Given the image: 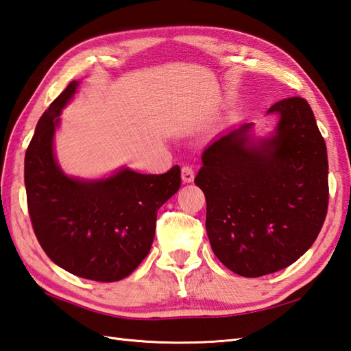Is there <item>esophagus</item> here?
Instances as JSON below:
<instances>
[{"label": "esophagus", "instance_id": "34e87169", "mask_svg": "<svg viewBox=\"0 0 351 351\" xmlns=\"http://www.w3.org/2000/svg\"><path fill=\"white\" fill-rule=\"evenodd\" d=\"M193 178H195V171H193V168H192L191 165H184V167L182 168V180H183L184 183H192Z\"/></svg>", "mask_w": 351, "mask_h": 351}]
</instances>
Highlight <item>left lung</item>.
<instances>
[{"label": "left lung", "mask_w": 351, "mask_h": 351, "mask_svg": "<svg viewBox=\"0 0 351 351\" xmlns=\"http://www.w3.org/2000/svg\"><path fill=\"white\" fill-rule=\"evenodd\" d=\"M274 132L254 138L253 123L219 135L202 153L195 183L205 195V228L217 259L243 277L296 262L326 219L328 153L308 102L292 97L268 110Z\"/></svg>", "instance_id": "1"}]
</instances>
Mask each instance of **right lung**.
Returning <instances> with one entry per match:
<instances>
[{
  "label": "right lung",
  "mask_w": 351,
  "mask_h": 351,
  "mask_svg": "<svg viewBox=\"0 0 351 351\" xmlns=\"http://www.w3.org/2000/svg\"><path fill=\"white\" fill-rule=\"evenodd\" d=\"M77 86L71 82L50 104L28 146V211L40 245L58 267L111 283L130 276L149 254L158 210L180 187V167L159 176L121 168L99 180L68 177L55 158L53 136Z\"/></svg>",
  "instance_id": "add662e5"
}]
</instances>
